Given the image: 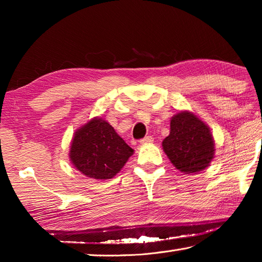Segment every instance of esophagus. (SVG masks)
<instances>
[{
  "instance_id": "esophagus-1",
  "label": "esophagus",
  "mask_w": 262,
  "mask_h": 262,
  "mask_svg": "<svg viewBox=\"0 0 262 262\" xmlns=\"http://www.w3.org/2000/svg\"><path fill=\"white\" fill-rule=\"evenodd\" d=\"M153 137L152 136H146L144 137L143 140H141V144L142 145H147V144H152L153 143Z\"/></svg>"
}]
</instances>
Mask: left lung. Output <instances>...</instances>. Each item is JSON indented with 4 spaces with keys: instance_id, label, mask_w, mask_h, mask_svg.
<instances>
[{
    "instance_id": "8db88e82",
    "label": "left lung",
    "mask_w": 262,
    "mask_h": 262,
    "mask_svg": "<svg viewBox=\"0 0 262 262\" xmlns=\"http://www.w3.org/2000/svg\"><path fill=\"white\" fill-rule=\"evenodd\" d=\"M162 146L171 163L185 173L205 170L215 154L209 127L190 111H180L172 117L170 134Z\"/></svg>"
}]
</instances>
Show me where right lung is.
Wrapping results in <instances>:
<instances>
[{"instance_id":"1","label":"right lung","mask_w":262,"mask_h":262,"mask_svg":"<svg viewBox=\"0 0 262 262\" xmlns=\"http://www.w3.org/2000/svg\"><path fill=\"white\" fill-rule=\"evenodd\" d=\"M134 154V149L102 118L94 117L76 129L70 149L72 164L82 174L97 180L114 178Z\"/></svg>"}]
</instances>
